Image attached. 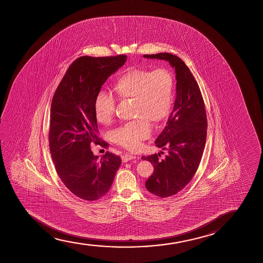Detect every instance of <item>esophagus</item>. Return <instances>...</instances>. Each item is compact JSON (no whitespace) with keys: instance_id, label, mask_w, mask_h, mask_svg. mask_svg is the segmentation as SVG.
<instances>
[{"instance_id":"1","label":"esophagus","mask_w":263,"mask_h":263,"mask_svg":"<svg viewBox=\"0 0 263 263\" xmlns=\"http://www.w3.org/2000/svg\"><path fill=\"white\" fill-rule=\"evenodd\" d=\"M136 155H131V154H126L125 155H123L122 156V161L123 162H128V161H131V160H134V159H136Z\"/></svg>"}]
</instances>
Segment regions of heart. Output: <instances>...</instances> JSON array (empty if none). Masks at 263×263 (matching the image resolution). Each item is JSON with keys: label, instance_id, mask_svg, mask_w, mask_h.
<instances>
[{"label": "heart", "instance_id": "1", "mask_svg": "<svg viewBox=\"0 0 263 263\" xmlns=\"http://www.w3.org/2000/svg\"><path fill=\"white\" fill-rule=\"evenodd\" d=\"M120 98H133L134 115L138 119L112 131V140L128 150H136L150 137L152 122H160L169 114L173 100L174 79L163 68L154 71L135 68L125 72L114 84ZM94 114L98 122L107 125L115 114L113 95L101 90L94 100Z\"/></svg>", "mask_w": 263, "mask_h": 263}]
</instances>
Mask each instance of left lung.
I'll use <instances>...</instances> for the list:
<instances>
[{
    "mask_svg": "<svg viewBox=\"0 0 263 263\" xmlns=\"http://www.w3.org/2000/svg\"><path fill=\"white\" fill-rule=\"evenodd\" d=\"M144 58L169 62L176 73L173 112L155 142L168 155L164 159L159 158L160 154L142 157L155 168L145 187L155 196L167 198L191 181L200 163L208 127L205 104L198 83L180 58L170 53L144 54Z\"/></svg>",
    "mask_w": 263,
    "mask_h": 263,
    "instance_id": "8db88e82",
    "label": "left lung"
}]
</instances>
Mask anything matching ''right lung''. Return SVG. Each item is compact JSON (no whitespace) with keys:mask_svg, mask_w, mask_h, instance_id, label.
I'll return each instance as SVG.
<instances>
[{"mask_svg":"<svg viewBox=\"0 0 263 263\" xmlns=\"http://www.w3.org/2000/svg\"><path fill=\"white\" fill-rule=\"evenodd\" d=\"M127 57H81L72 62L54 92L50 111L49 147L57 173L65 187L82 199L102 198L121 164L118 155H94L99 144L94 114L96 94L108 77L126 63ZM101 144L107 146L104 141Z\"/></svg>","mask_w":263,"mask_h":263,"instance_id":"1","label":"right lung"}]
</instances>
